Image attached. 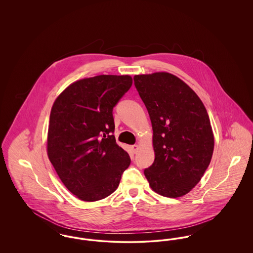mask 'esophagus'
<instances>
[{"label": "esophagus", "mask_w": 253, "mask_h": 253, "mask_svg": "<svg viewBox=\"0 0 253 253\" xmlns=\"http://www.w3.org/2000/svg\"><path fill=\"white\" fill-rule=\"evenodd\" d=\"M131 148H132V152L135 154V153L137 152V150H138V145H132V146H131Z\"/></svg>", "instance_id": "1"}]
</instances>
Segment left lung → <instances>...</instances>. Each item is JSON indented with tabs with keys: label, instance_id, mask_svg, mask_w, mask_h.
<instances>
[{
	"label": "left lung",
	"instance_id": "8db88e82",
	"mask_svg": "<svg viewBox=\"0 0 253 253\" xmlns=\"http://www.w3.org/2000/svg\"><path fill=\"white\" fill-rule=\"evenodd\" d=\"M133 82L154 131L155 161L145 176L158 194L180 197L202 178L212 157L207 110L193 89L171 74L137 75Z\"/></svg>",
	"mask_w": 253,
	"mask_h": 253
}]
</instances>
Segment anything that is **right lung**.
I'll return each mask as SVG.
<instances>
[{
  "instance_id": "obj_1",
  "label": "right lung",
  "mask_w": 253,
  "mask_h": 253,
  "mask_svg": "<svg viewBox=\"0 0 253 253\" xmlns=\"http://www.w3.org/2000/svg\"><path fill=\"white\" fill-rule=\"evenodd\" d=\"M130 76L100 75L69 85L50 113L47 154L64 186L84 201L114 193L131 159L117 144L113 109Z\"/></svg>"
}]
</instances>
